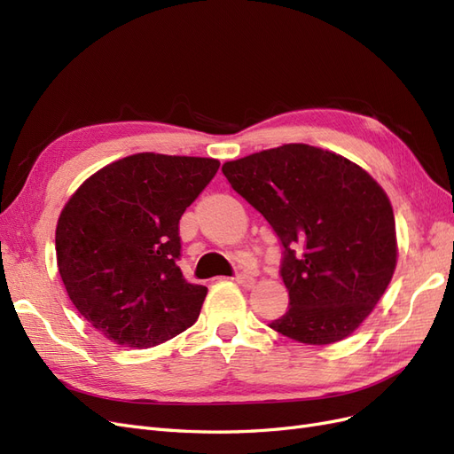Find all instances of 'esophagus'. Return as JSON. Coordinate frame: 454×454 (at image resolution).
<instances>
[{"mask_svg": "<svg viewBox=\"0 0 454 454\" xmlns=\"http://www.w3.org/2000/svg\"><path fill=\"white\" fill-rule=\"evenodd\" d=\"M235 282L240 284L242 287H246V290H250V287L255 284V278L250 277V274L240 272V274H237V277H235Z\"/></svg>", "mask_w": 454, "mask_h": 454, "instance_id": "esophagus-1", "label": "esophagus"}]
</instances>
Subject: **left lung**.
<instances>
[{
    "instance_id": "obj_1",
    "label": "left lung",
    "mask_w": 454,
    "mask_h": 454,
    "mask_svg": "<svg viewBox=\"0 0 454 454\" xmlns=\"http://www.w3.org/2000/svg\"><path fill=\"white\" fill-rule=\"evenodd\" d=\"M222 172L284 248L290 309L269 325L307 345L356 332L395 269L394 212L382 187L358 164L307 144L229 160Z\"/></svg>"
}]
</instances>
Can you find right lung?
<instances>
[{
	"mask_svg": "<svg viewBox=\"0 0 454 454\" xmlns=\"http://www.w3.org/2000/svg\"><path fill=\"white\" fill-rule=\"evenodd\" d=\"M217 168L204 157L130 155L64 206L54 242L66 292L115 345L149 348L197 322L208 290L177 267L180 219Z\"/></svg>",
	"mask_w": 454,
	"mask_h": 454,
	"instance_id": "right-lung-1",
	"label": "right lung"
}]
</instances>
